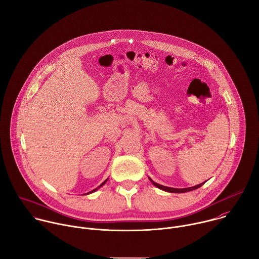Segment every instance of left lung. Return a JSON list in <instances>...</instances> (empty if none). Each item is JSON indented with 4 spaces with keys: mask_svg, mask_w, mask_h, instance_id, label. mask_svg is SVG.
<instances>
[{
    "mask_svg": "<svg viewBox=\"0 0 259 259\" xmlns=\"http://www.w3.org/2000/svg\"><path fill=\"white\" fill-rule=\"evenodd\" d=\"M151 182H152V180H151ZM153 183V185L154 186H156L157 188H159V189H161V190H163V191H166V192H170V193H185V192H189V191H193V190H196V189H198V188H200L201 186H203L204 185V183H201V184H199V185H197V186H194V187H190V188H185V189H175V188H169V187H165V186H162V185H159V184H157V183H154V182H152Z\"/></svg>",
    "mask_w": 259,
    "mask_h": 259,
    "instance_id": "left-lung-1",
    "label": "left lung"
}]
</instances>
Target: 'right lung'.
<instances>
[{
    "instance_id": "right-lung-1",
    "label": "right lung",
    "mask_w": 259,
    "mask_h": 259,
    "mask_svg": "<svg viewBox=\"0 0 259 259\" xmlns=\"http://www.w3.org/2000/svg\"><path fill=\"white\" fill-rule=\"evenodd\" d=\"M105 183H106V181H105V182H104V183H103V184H102V185H100V187H101V186H103V185H104V184H105ZM94 191H96V190H94ZM94 191H92V192H94ZM92 192H90V193H92ZM90 193H88V194H90Z\"/></svg>"
}]
</instances>
